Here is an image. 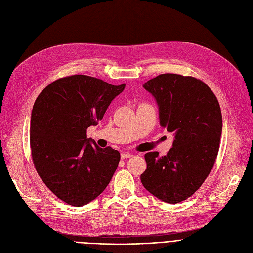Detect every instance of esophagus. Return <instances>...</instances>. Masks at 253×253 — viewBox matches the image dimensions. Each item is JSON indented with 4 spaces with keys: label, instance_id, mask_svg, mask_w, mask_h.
Returning <instances> with one entry per match:
<instances>
[{
    "label": "esophagus",
    "instance_id": "esophagus-1",
    "mask_svg": "<svg viewBox=\"0 0 253 253\" xmlns=\"http://www.w3.org/2000/svg\"><path fill=\"white\" fill-rule=\"evenodd\" d=\"M133 155L129 154V153H123L121 154V159H126V158H130Z\"/></svg>",
    "mask_w": 253,
    "mask_h": 253
}]
</instances>
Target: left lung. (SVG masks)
<instances>
[{"mask_svg": "<svg viewBox=\"0 0 253 253\" xmlns=\"http://www.w3.org/2000/svg\"><path fill=\"white\" fill-rule=\"evenodd\" d=\"M143 88L158 103L161 126L175 139L165 156L144 155L140 179L152 195L176 204L195 194L213 168L223 125L220 104L210 86L191 76L160 74Z\"/></svg>", "mask_w": 253, "mask_h": 253, "instance_id": "left-lung-1", "label": "left lung"}]
</instances>
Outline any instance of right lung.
I'll return each instance as SVG.
<instances>
[{"label":"right lung","instance_id":"add662e5","mask_svg":"<svg viewBox=\"0 0 253 253\" xmlns=\"http://www.w3.org/2000/svg\"><path fill=\"white\" fill-rule=\"evenodd\" d=\"M126 84L113 85L88 75L59 78L33 104L30 147L34 168L46 186L72 206H83L106 189L120 154L101 149L86 128L102 119Z\"/></svg>","mask_w":253,"mask_h":253}]
</instances>
